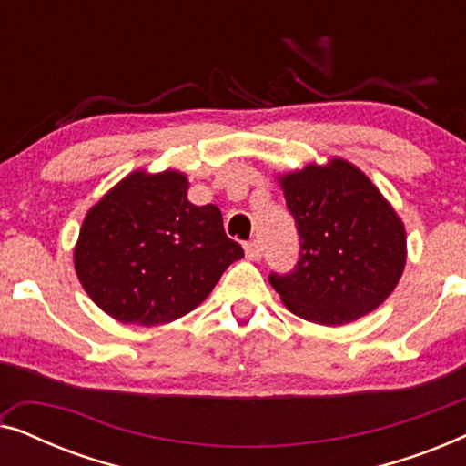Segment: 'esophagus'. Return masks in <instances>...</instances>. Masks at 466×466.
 <instances>
[{
  "instance_id": "1",
  "label": "esophagus",
  "mask_w": 466,
  "mask_h": 466,
  "mask_svg": "<svg viewBox=\"0 0 466 466\" xmlns=\"http://www.w3.org/2000/svg\"><path fill=\"white\" fill-rule=\"evenodd\" d=\"M246 257L250 258V260H260V258H263V248H260V244H258L257 239L248 241V244H246Z\"/></svg>"
}]
</instances>
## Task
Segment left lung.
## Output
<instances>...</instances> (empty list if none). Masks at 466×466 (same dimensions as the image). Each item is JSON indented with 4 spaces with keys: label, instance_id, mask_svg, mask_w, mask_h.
Segmentation results:
<instances>
[{
    "label": "left lung",
    "instance_id": "1",
    "mask_svg": "<svg viewBox=\"0 0 466 466\" xmlns=\"http://www.w3.org/2000/svg\"><path fill=\"white\" fill-rule=\"evenodd\" d=\"M299 233V260L269 273L286 308L303 320L339 327L388 299L405 267V228L371 180L333 158L282 177Z\"/></svg>",
    "mask_w": 466,
    "mask_h": 466
}]
</instances>
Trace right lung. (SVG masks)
Instances as JSON below:
<instances>
[{
  "label": "right lung",
  "mask_w": 466,
  "mask_h": 466,
  "mask_svg": "<svg viewBox=\"0 0 466 466\" xmlns=\"http://www.w3.org/2000/svg\"><path fill=\"white\" fill-rule=\"evenodd\" d=\"M177 171H136L82 222L74 265L88 297L123 324L155 327L193 311L233 260L220 209L195 206Z\"/></svg>",
  "instance_id": "right-lung-1"
}]
</instances>
